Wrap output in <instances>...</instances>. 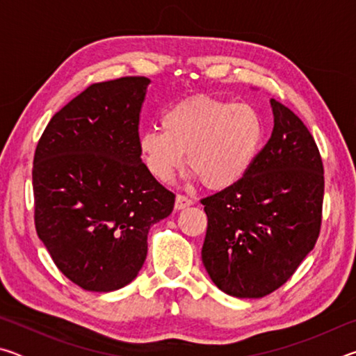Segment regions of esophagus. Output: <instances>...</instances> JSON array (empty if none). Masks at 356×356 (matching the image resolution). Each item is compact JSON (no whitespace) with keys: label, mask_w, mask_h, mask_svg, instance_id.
<instances>
[{"label":"esophagus","mask_w":356,"mask_h":356,"mask_svg":"<svg viewBox=\"0 0 356 356\" xmlns=\"http://www.w3.org/2000/svg\"><path fill=\"white\" fill-rule=\"evenodd\" d=\"M193 204V200L191 197H188V196H185V195H177V197H176V210H182V209H185V207H188V206H191Z\"/></svg>","instance_id":"esophagus-1"}]
</instances>
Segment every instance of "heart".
Listing matches in <instances>:
<instances>
[{
    "mask_svg": "<svg viewBox=\"0 0 356 356\" xmlns=\"http://www.w3.org/2000/svg\"><path fill=\"white\" fill-rule=\"evenodd\" d=\"M160 129L141 131L138 146L144 165L160 182H168L184 165L209 190H226L240 182L261 152L265 125L250 104L193 95L163 113Z\"/></svg>",
    "mask_w": 356,
    "mask_h": 356,
    "instance_id": "heart-1",
    "label": "heart"
}]
</instances>
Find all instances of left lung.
<instances>
[{
	"instance_id": "left-lung-1",
	"label": "left lung",
	"mask_w": 356,
	"mask_h": 356,
	"mask_svg": "<svg viewBox=\"0 0 356 356\" xmlns=\"http://www.w3.org/2000/svg\"><path fill=\"white\" fill-rule=\"evenodd\" d=\"M273 134L246 176L202 197V262L222 292L262 298L297 272L321 234L323 163L311 131L272 99Z\"/></svg>"
}]
</instances>
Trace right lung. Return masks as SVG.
Segmentation results:
<instances>
[{
  "label": "right lung",
  "instance_id": "right-lung-1",
  "mask_svg": "<svg viewBox=\"0 0 356 356\" xmlns=\"http://www.w3.org/2000/svg\"><path fill=\"white\" fill-rule=\"evenodd\" d=\"M146 76L94 83L61 108L34 152V225L65 278L111 292L136 278L176 195L141 161Z\"/></svg>",
  "mask_w": 356,
  "mask_h": 356
}]
</instances>
